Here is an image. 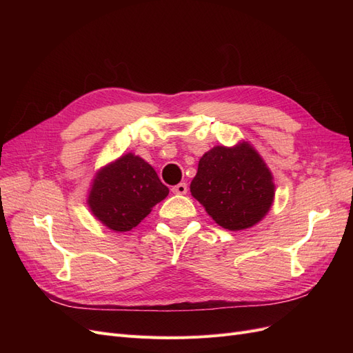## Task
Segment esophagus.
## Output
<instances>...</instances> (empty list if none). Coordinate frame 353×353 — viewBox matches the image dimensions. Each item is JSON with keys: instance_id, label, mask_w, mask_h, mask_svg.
I'll return each mask as SVG.
<instances>
[{"instance_id": "34e87169", "label": "esophagus", "mask_w": 353, "mask_h": 353, "mask_svg": "<svg viewBox=\"0 0 353 353\" xmlns=\"http://www.w3.org/2000/svg\"><path fill=\"white\" fill-rule=\"evenodd\" d=\"M187 184L185 183H179L172 187V193L174 194H187Z\"/></svg>"}]
</instances>
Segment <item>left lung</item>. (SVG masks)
I'll use <instances>...</instances> for the list:
<instances>
[{"label": "left lung", "mask_w": 353, "mask_h": 353, "mask_svg": "<svg viewBox=\"0 0 353 353\" xmlns=\"http://www.w3.org/2000/svg\"><path fill=\"white\" fill-rule=\"evenodd\" d=\"M190 191L218 225L241 231L266 216L274 203L275 184L256 148L240 141L234 147L216 145L203 154Z\"/></svg>", "instance_id": "1"}]
</instances>
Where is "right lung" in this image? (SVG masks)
Returning <instances> with one entry per match:
<instances>
[{
  "instance_id": "obj_1",
  "label": "right lung",
  "mask_w": 353,
  "mask_h": 353,
  "mask_svg": "<svg viewBox=\"0 0 353 353\" xmlns=\"http://www.w3.org/2000/svg\"><path fill=\"white\" fill-rule=\"evenodd\" d=\"M88 191L91 213L116 232L135 228L169 194L153 166L134 153L117 157L97 170Z\"/></svg>"
}]
</instances>
